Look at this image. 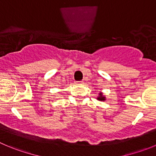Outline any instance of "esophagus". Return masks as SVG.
<instances>
[{"mask_svg": "<svg viewBox=\"0 0 156 156\" xmlns=\"http://www.w3.org/2000/svg\"><path fill=\"white\" fill-rule=\"evenodd\" d=\"M83 83H84V81H77V84H78V85H82Z\"/></svg>", "mask_w": 156, "mask_h": 156, "instance_id": "1", "label": "esophagus"}]
</instances>
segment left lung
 <instances>
[{
	"label": "left lung",
	"instance_id": "obj_1",
	"mask_svg": "<svg viewBox=\"0 0 156 156\" xmlns=\"http://www.w3.org/2000/svg\"><path fill=\"white\" fill-rule=\"evenodd\" d=\"M97 99L99 100V101H105V97L103 95L102 93L100 92L99 93V96H98V98H97Z\"/></svg>",
	"mask_w": 156,
	"mask_h": 156
}]
</instances>
